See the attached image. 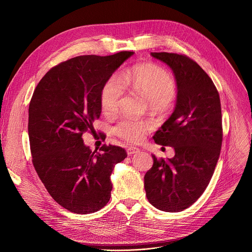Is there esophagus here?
I'll use <instances>...</instances> for the list:
<instances>
[{"label": "esophagus", "instance_id": "obj_1", "mask_svg": "<svg viewBox=\"0 0 252 252\" xmlns=\"http://www.w3.org/2000/svg\"><path fill=\"white\" fill-rule=\"evenodd\" d=\"M126 152L128 155H133V154H136L138 152H140V149L137 148V147H128L126 149Z\"/></svg>", "mask_w": 252, "mask_h": 252}]
</instances>
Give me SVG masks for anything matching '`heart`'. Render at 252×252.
<instances>
[{
  "mask_svg": "<svg viewBox=\"0 0 252 252\" xmlns=\"http://www.w3.org/2000/svg\"><path fill=\"white\" fill-rule=\"evenodd\" d=\"M125 88L143 94L155 108L165 106L174 98L176 92L174 79L166 70L153 64L137 65L125 73L123 79L113 74L104 84L100 101L106 114L113 115L117 112ZM150 128L149 122L126 116L115 126L114 131L126 141L138 143Z\"/></svg>",
  "mask_w": 252,
  "mask_h": 252,
  "instance_id": "heart-1",
  "label": "heart"
}]
</instances>
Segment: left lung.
Wrapping results in <instances>:
<instances>
[{"mask_svg":"<svg viewBox=\"0 0 252 252\" xmlns=\"http://www.w3.org/2000/svg\"><path fill=\"white\" fill-rule=\"evenodd\" d=\"M151 56L169 66L176 78L175 110L153 137L176 154L166 160L152 155L144 187L154 207L177 213L202 195L214 175L222 141L220 100L211 78L189 57L166 52Z\"/></svg>","mask_w":252,"mask_h":252,"instance_id":"obj_1","label":"left lung"}]
</instances>
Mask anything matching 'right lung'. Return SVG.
Instances as JSON below:
<instances>
[{
    "label": "right lung",
    "mask_w": 252,
    "mask_h": 252,
    "mask_svg": "<svg viewBox=\"0 0 252 252\" xmlns=\"http://www.w3.org/2000/svg\"><path fill=\"white\" fill-rule=\"evenodd\" d=\"M134 52L85 55L51 68L37 84L29 108L32 163L49 194L78 215L92 214L110 199V176L127 156L125 149L103 145L92 151L83 135L94 131L101 114L106 81Z\"/></svg>",
    "instance_id": "obj_1"
}]
</instances>
